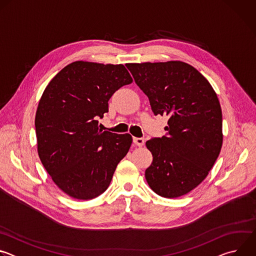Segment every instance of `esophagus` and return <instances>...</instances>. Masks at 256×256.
Here are the masks:
<instances>
[{
	"instance_id": "1",
	"label": "esophagus",
	"mask_w": 256,
	"mask_h": 256,
	"mask_svg": "<svg viewBox=\"0 0 256 256\" xmlns=\"http://www.w3.org/2000/svg\"><path fill=\"white\" fill-rule=\"evenodd\" d=\"M132 142L138 147H142L144 144V140L142 138H132Z\"/></svg>"
}]
</instances>
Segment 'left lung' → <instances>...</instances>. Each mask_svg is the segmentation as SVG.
Here are the masks:
<instances>
[{"label":"left lung","instance_id":"obj_1","mask_svg":"<svg viewBox=\"0 0 256 256\" xmlns=\"http://www.w3.org/2000/svg\"><path fill=\"white\" fill-rule=\"evenodd\" d=\"M155 116H167V132L146 142L153 162L144 177L163 198L188 194L206 177L220 154L222 110L200 72L184 62L128 64Z\"/></svg>","mask_w":256,"mask_h":256}]
</instances>
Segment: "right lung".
Listing matches in <instances>:
<instances>
[{
    "label": "right lung",
    "instance_id": "right-lung-1",
    "mask_svg": "<svg viewBox=\"0 0 256 256\" xmlns=\"http://www.w3.org/2000/svg\"><path fill=\"white\" fill-rule=\"evenodd\" d=\"M132 79L124 64L74 62L50 82L35 116L38 155L68 196L91 200L110 184L132 138L99 130L108 100Z\"/></svg>",
    "mask_w": 256,
    "mask_h": 256
}]
</instances>
